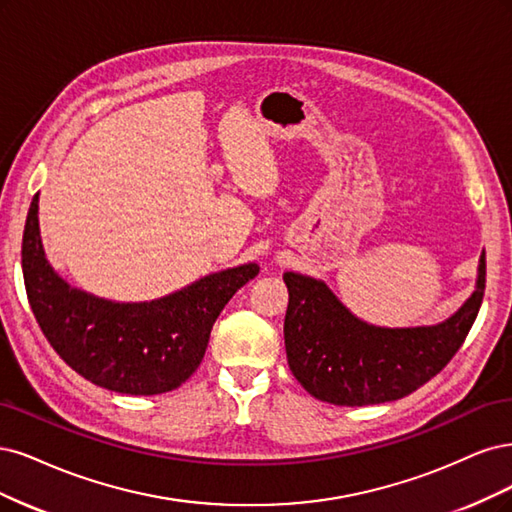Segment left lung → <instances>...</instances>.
Segmentation results:
<instances>
[{"mask_svg":"<svg viewBox=\"0 0 512 512\" xmlns=\"http://www.w3.org/2000/svg\"><path fill=\"white\" fill-rule=\"evenodd\" d=\"M287 361L321 402L368 406L400 400L434 378L464 344L485 293V253L476 289L453 317L430 327H376L351 315L323 280L283 274Z\"/></svg>","mask_w":512,"mask_h":512,"instance_id":"1","label":"left lung"}]
</instances>
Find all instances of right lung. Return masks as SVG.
Returning <instances> with one entry per match:
<instances>
[{"instance_id": "add662e5", "label": "right lung", "mask_w": 512, "mask_h": 512, "mask_svg": "<svg viewBox=\"0 0 512 512\" xmlns=\"http://www.w3.org/2000/svg\"><path fill=\"white\" fill-rule=\"evenodd\" d=\"M21 255L29 306L59 357L93 385L129 395H159L183 385L202 364L225 304L259 274L257 263H244L153 302L95 298L70 287L46 261L38 193L27 212Z\"/></svg>"}]
</instances>
